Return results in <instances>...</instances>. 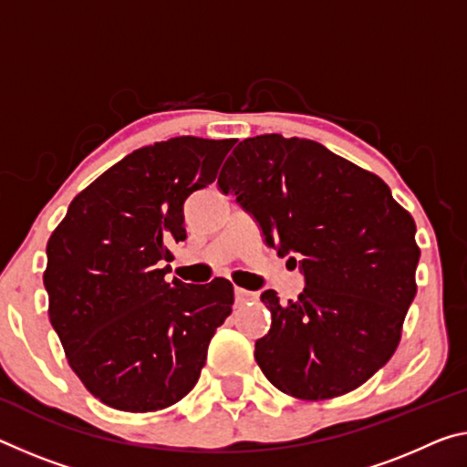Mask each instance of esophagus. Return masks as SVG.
<instances>
[{"label":"esophagus","instance_id":"obj_1","mask_svg":"<svg viewBox=\"0 0 467 467\" xmlns=\"http://www.w3.org/2000/svg\"><path fill=\"white\" fill-rule=\"evenodd\" d=\"M234 299H236V306H245V303L249 301H257V295L251 293V291H245V288H234Z\"/></svg>","mask_w":467,"mask_h":467}]
</instances>
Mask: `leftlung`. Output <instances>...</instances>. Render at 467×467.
Instances as JSON below:
<instances>
[{
  "label": "left lung",
  "instance_id": "8db88e82",
  "mask_svg": "<svg viewBox=\"0 0 467 467\" xmlns=\"http://www.w3.org/2000/svg\"><path fill=\"white\" fill-rule=\"evenodd\" d=\"M218 187L255 218L265 245L293 254L306 288L280 303L255 361L283 393L322 401L361 387L393 358L416 297V222L380 176L309 139L241 140Z\"/></svg>",
  "mask_w": 467,
  "mask_h": 467
}]
</instances>
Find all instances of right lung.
Wrapping results in <instances>:
<instances>
[{"label": "right lung", "mask_w": 467, "mask_h": 467, "mask_svg": "<svg viewBox=\"0 0 467 467\" xmlns=\"http://www.w3.org/2000/svg\"><path fill=\"white\" fill-rule=\"evenodd\" d=\"M234 139L140 147L72 199L47 241L43 285L68 364L93 397L145 413L174 405L233 312L226 278L168 283V245L187 239L182 205L216 181Z\"/></svg>", "instance_id": "1"}]
</instances>
